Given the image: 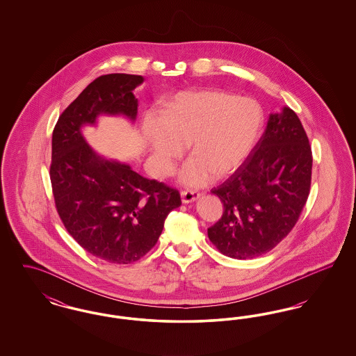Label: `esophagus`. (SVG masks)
<instances>
[{
	"label": "esophagus",
	"instance_id": "34e87169",
	"mask_svg": "<svg viewBox=\"0 0 356 356\" xmlns=\"http://www.w3.org/2000/svg\"><path fill=\"white\" fill-rule=\"evenodd\" d=\"M200 197L199 192L195 191H181V202L184 204L193 203Z\"/></svg>",
	"mask_w": 356,
	"mask_h": 356
}]
</instances>
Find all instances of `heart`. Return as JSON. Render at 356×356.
<instances>
[{
    "mask_svg": "<svg viewBox=\"0 0 356 356\" xmlns=\"http://www.w3.org/2000/svg\"><path fill=\"white\" fill-rule=\"evenodd\" d=\"M263 128V111L248 97L218 89L184 90L163 113L144 115L143 131L159 173H168L189 145L193 156L179 172L186 186H203L228 176L247 160Z\"/></svg>",
    "mask_w": 356,
    "mask_h": 356,
    "instance_id": "obj_1",
    "label": "heart"
}]
</instances>
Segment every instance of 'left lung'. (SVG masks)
<instances>
[{
    "label": "left lung",
    "instance_id": "8db88e82",
    "mask_svg": "<svg viewBox=\"0 0 356 356\" xmlns=\"http://www.w3.org/2000/svg\"><path fill=\"white\" fill-rule=\"evenodd\" d=\"M312 152L298 115L271 113L252 152L211 192L224 205L208 237L221 254L254 259L270 252L299 219L311 186Z\"/></svg>",
    "mask_w": 356,
    "mask_h": 356
}]
</instances>
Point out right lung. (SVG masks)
Wrapping results in <instances>:
<instances>
[{
    "label": "right lung",
    "instance_id": "add662e5",
    "mask_svg": "<svg viewBox=\"0 0 356 356\" xmlns=\"http://www.w3.org/2000/svg\"><path fill=\"white\" fill-rule=\"evenodd\" d=\"M143 81V76L127 73L97 77L63 112L51 136L57 212L86 252L113 264H129L148 254L168 213L181 205L179 191L102 157L81 132L102 115L134 122L138 106L134 90Z\"/></svg>",
    "mask_w": 356,
    "mask_h": 356
}]
</instances>
